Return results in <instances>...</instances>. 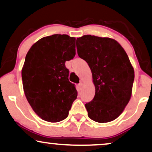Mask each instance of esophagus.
<instances>
[{
    "instance_id": "obj_1",
    "label": "esophagus",
    "mask_w": 152,
    "mask_h": 152,
    "mask_svg": "<svg viewBox=\"0 0 152 152\" xmlns=\"http://www.w3.org/2000/svg\"><path fill=\"white\" fill-rule=\"evenodd\" d=\"M78 88H79L80 90L81 89L82 87H83V83H79L78 84Z\"/></svg>"
}]
</instances>
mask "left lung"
<instances>
[{
    "label": "left lung",
    "mask_w": 152,
    "mask_h": 152,
    "mask_svg": "<svg viewBox=\"0 0 152 152\" xmlns=\"http://www.w3.org/2000/svg\"><path fill=\"white\" fill-rule=\"evenodd\" d=\"M76 48L95 86V97L85 104L88 117L98 123L114 121L131 97L135 73L128 55L115 40L91 35L77 38Z\"/></svg>",
    "instance_id": "obj_1"
}]
</instances>
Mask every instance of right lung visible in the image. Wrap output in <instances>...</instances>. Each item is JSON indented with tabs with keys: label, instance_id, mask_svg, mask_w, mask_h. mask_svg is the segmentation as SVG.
<instances>
[{
	"label": "right lung",
	"instance_id": "right-lung-1",
	"mask_svg": "<svg viewBox=\"0 0 152 152\" xmlns=\"http://www.w3.org/2000/svg\"><path fill=\"white\" fill-rule=\"evenodd\" d=\"M76 38L66 34L44 37L31 46L22 70L26 99L38 116L56 123L68 116L78 92L65 66L76 55Z\"/></svg>",
	"mask_w": 152,
	"mask_h": 152
}]
</instances>
